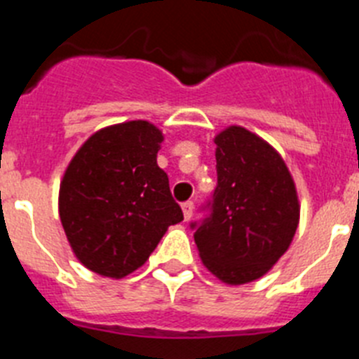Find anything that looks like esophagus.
<instances>
[{"mask_svg":"<svg viewBox=\"0 0 359 359\" xmlns=\"http://www.w3.org/2000/svg\"><path fill=\"white\" fill-rule=\"evenodd\" d=\"M183 208V215H185V219H190L192 217V212H194V201H185L182 205Z\"/></svg>","mask_w":359,"mask_h":359,"instance_id":"1","label":"esophagus"}]
</instances>
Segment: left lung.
Wrapping results in <instances>:
<instances>
[{
	"label": "left lung",
	"instance_id": "8db88e82",
	"mask_svg": "<svg viewBox=\"0 0 359 359\" xmlns=\"http://www.w3.org/2000/svg\"><path fill=\"white\" fill-rule=\"evenodd\" d=\"M217 185L192 221L203 264L228 284L262 277L284 255L298 226L294 183L271 145L244 128L215 136Z\"/></svg>",
	"mask_w": 359,
	"mask_h": 359
}]
</instances>
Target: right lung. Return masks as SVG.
Instances as JSON below:
<instances>
[{"label": "right lung", "instance_id": "right-lung-1", "mask_svg": "<svg viewBox=\"0 0 359 359\" xmlns=\"http://www.w3.org/2000/svg\"><path fill=\"white\" fill-rule=\"evenodd\" d=\"M160 129L144 120L95 133L73 156L59 214L88 269L120 278L140 268L170 224L183 221L169 176L156 163Z\"/></svg>", "mask_w": 359, "mask_h": 359}]
</instances>
